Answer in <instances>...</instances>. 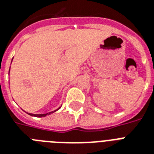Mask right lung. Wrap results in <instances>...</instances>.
Here are the masks:
<instances>
[{
  "label": "right lung",
  "mask_w": 154,
  "mask_h": 154,
  "mask_svg": "<svg viewBox=\"0 0 154 154\" xmlns=\"http://www.w3.org/2000/svg\"><path fill=\"white\" fill-rule=\"evenodd\" d=\"M57 110H55V111H52V112H48V113H44V114H32V113H29V115H31V116H33V117H45V116H47V115H49L51 114V113H53V112H56Z\"/></svg>",
  "instance_id": "obj_1"
}]
</instances>
